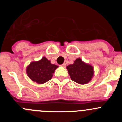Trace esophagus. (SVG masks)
Here are the masks:
<instances>
[{"instance_id": "34e87169", "label": "esophagus", "mask_w": 122, "mask_h": 122, "mask_svg": "<svg viewBox=\"0 0 122 122\" xmlns=\"http://www.w3.org/2000/svg\"><path fill=\"white\" fill-rule=\"evenodd\" d=\"M61 66H62V67H66V64L65 63H63V64L62 65H61Z\"/></svg>"}]
</instances>
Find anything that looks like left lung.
<instances>
[{"mask_svg":"<svg viewBox=\"0 0 122 122\" xmlns=\"http://www.w3.org/2000/svg\"><path fill=\"white\" fill-rule=\"evenodd\" d=\"M66 68L70 78L80 84H86L89 82L94 74L93 66L84 62L80 58L76 59L74 63L68 65Z\"/></svg>","mask_w":122,"mask_h":122,"instance_id":"8db88e82","label":"left lung"}]
</instances>
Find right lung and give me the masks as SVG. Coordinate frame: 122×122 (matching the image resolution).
Returning <instances> with one entry per match:
<instances>
[{
  "instance_id": "obj_1",
  "label": "right lung",
  "mask_w": 122,
  "mask_h": 122,
  "mask_svg": "<svg viewBox=\"0 0 122 122\" xmlns=\"http://www.w3.org/2000/svg\"><path fill=\"white\" fill-rule=\"evenodd\" d=\"M58 66L52 64L50 60L43 57L38 61L31 62L26 68L28 77L33 82L42 84L52 78Z\"/></svg>"
}]
</instances>
